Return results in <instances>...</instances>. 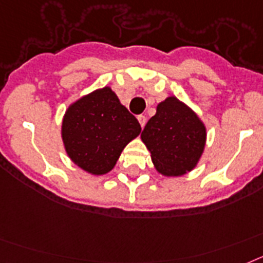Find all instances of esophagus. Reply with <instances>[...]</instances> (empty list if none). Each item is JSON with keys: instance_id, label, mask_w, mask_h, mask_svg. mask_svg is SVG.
Wrapping results in <instances>:
<instances>
[{"instance_id": "esophagus-1", "label": "esophagus", "mask_w": 263, "mask_h": 263, "mask_svg": "<svg viewBox=\"0 0 263 263\" xmlns=\"http://www.w3.org/2000/svg\"><path fill=\"white\" fill-rule=\"evenodd\" d=\"M138 120H139V123H140L141 128H143V127L145 125V122H147V118H145L144 115H138Z\"/></svg>"}]
</instances>
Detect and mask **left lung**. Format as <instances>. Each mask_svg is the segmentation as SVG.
I'll return each instance as SVG.
<instances>
[{"instance_id": "left-lung-1", "label": "left lung", "mask_w": 263, "mask_h": 263, "mask_svg": "<svg viewBox=\"0 0 263 263\" xmlns=\"http://www.w3.org/2000/svg\"><path fill=\"white\" fill-rule=\"evenodd\" d=\"M204 124L191 108L171 97L157 106L141 139L159 172L181 176L196 166L205 145Z\"/></svg>"}]
</instances>
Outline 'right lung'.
Listing matches in <instances>:
<instances>
[{"label":"right lung","mask_w":263,"mask_h":263,"mask_svg":"<svg viewBox=\"0 0 263 263\" xmlns=\"http://www.w3.org/2000/svg\"><path fill=\"white\" fill-rule=\"evenodd\" d=\"M141 127L109 87L97 90L68 107L62 138L70 159L92 175L112 170L124 147Z\"/></svg>","instance_id":"1"}]
</instances>
